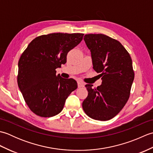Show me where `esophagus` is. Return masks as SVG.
Returning a JSON list of instances; mask_svg holds the SVG:
<instances>
[{
    "label": "esophagus",
    "instance_id": "esophagus-1",
    "mask_svg": "<svg viewBox=\"0 0 153 153\" xmlns=\"http://www.w3.org/2000/svg\"><path fill=\"white\" fill-rule=\"evenodd\" d=\"M77 86H78V87H83L85 86V83L81 82V81H78V82H77Z\"/></svg>",
    "mask_w": 153,
    "mask_h": 153
}]
</instances>
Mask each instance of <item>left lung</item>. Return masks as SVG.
Returning a JSON list of instances; mask_svg holds the SVG:
<instances>
[{"label":"left lung","instance_id":"8db88e82","mask_svg":"<svg viewBox=\"0 0 153 153\" xmlns=\"http://www.w3.org/2000/svg\"><path fill=\"white\" fill-rule=\"evenodd\" d=\"M84 41L91 54L93 69L101 73L102 84L97 88L87 84L88 96L82 107L94 120L106 121L114 118L128 101L134 71L130 55L114 39L103 34H87Z\"/></svg>","mask_w":153,"mask_h":153}]
</instances>
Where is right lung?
<instances>
[{
    "label": "right lung",
    "instance_id": "1",
    "mask_svg": "<svg viewBox=\"0 0 153 153\" xmlns=\"http://www.w3.org/2000/svg\"><path fill=\"white\" fill-rule=\"evenodd\" d=\"M83 33H54L39 36L28 45L18 62V84L25 102L41 117L62 110L70 94L77 87L74 79L56 76L67 54L83 39Z\"/></svg>",
    "mask_w": 153,
    "mask_h": 153
}]
</instances>
